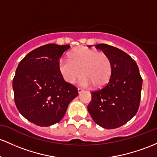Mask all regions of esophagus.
Instances as JSON below:
<instances>
[{"label":"esophagus","instance_id":"obj_1","mask_svg":"<svg viewBox=\"0 0 157 157\" xmlns=\"http://www.w3.org/2000/svg\"><path fill=\"white\" fill-rule=\"evenodd\" d=\"M82 91L83 90H82V89H80V88H78V89H77V92H78V93H81Z\"/></svg>","mask_w":157,"mask_h":157}]
</instances>
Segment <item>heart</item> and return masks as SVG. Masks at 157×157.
Masks as SVG:
<instances>
[{
	"label": "heart",
	"mask_w": 157,
	"mask_h": 157,
	"mask_svg": "<svg viewBox=\"0 0 157 157\" xmlns=\"http://www.w3.org/2000/svg\"><path fill=\"white\" fill-rule=\"evenodd\" d=\"M59 71L68 83H75L82 75V86L92 84L94 88H101L109 82L112 62L106 53L82 47L71 52L69 59H60Z\"/></svg>",
	"instance_id": "obj_1"
}]
</instances>
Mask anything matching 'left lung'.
Here are the masks:
<instances>
[{"mask_svg": "<svg viewBox=\"0 0 157 157\" xmlns=\"http://www.w3.org/2000/svg\"><path fill=\"white\" fill-rule=\"evenodd\" d=\"M112 62V75L105 86L91 92L88 111L105 129L118 128L135 116L141 100L142 78L139 67L127 53L106 44L95 45Z\"/></svg>", "mask_w": 157, "mask_h": 157, "instance_id": "left-lung-1", "label": "left lung"}]
</instances>
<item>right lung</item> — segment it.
Instances as JSON below:
<instances>
[{"instance_id":"add662e5","label":"right lung","mask_w":157,"mask_h":157,"mask_svg":"<svg viewBox=\"0 0 157 157\" xmlns=\"http://www.w3.org/2000/svg\"><path fill=\"white\" fill-rule=\"evenodd\" d=\"M70 45L48 44L36 48L20 62L13 81L19 113L31 123L48 127L64 117L77 88L65 81L59 60Z\"/></svg>"}]
</instances>
